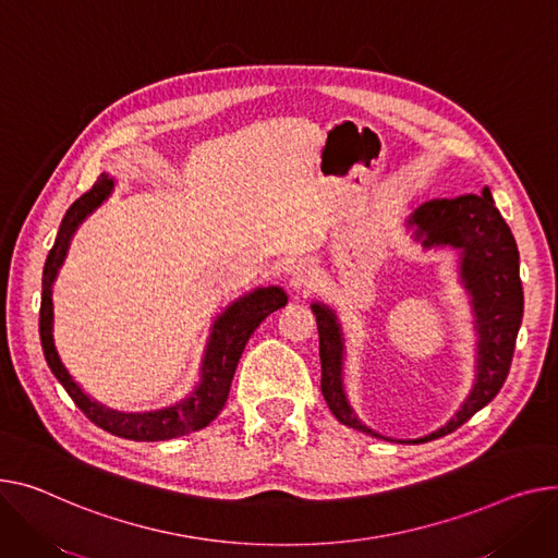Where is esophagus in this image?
Wrapping results in <instances>:
<instances>
[{
	"label": "esophagus",
	"mask_w": 558,
	"mask_h": 558,
	"mask_svg": "<svg viewBox=\"0 0 558 558\" xmlns=\"http://www.w3.org/2000/svg\"><path fill=\"white\" fill-rule=\"evenodd\" d=\"M316 282H318V271L312 265L301 263L293 267V271H291L293 291H310L316 287Z\"/></svg>",
	"instance_id": "esophagus-1"
}]
</instances>
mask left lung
<instances>
[{
	"label": "left lung",
	"mask_w": 558,
	"mask_h": 558,
	"mask_svg": "<svg viewBox=\"0 0 558 558\" xmlns=\"http://www.w3.org/2000/svg\"><path fill=\"white\" fill-rule=\"evenodd\" d=\"M408 227L428 246H453L462 253L460 274L471 293L477 329V377L458 415L437 433L447 435L469 422L502 388L515 348L518 327L523 320V284L518 274L515 240L492 199V191L460 195L453 199H430L422 204ZM320 339V390L331 415L341 424L381 437L363 426L343 392V337L331 310L312 305Z\"/></svg>",
	"instance_id": "8db88e82"
}]
</instances>
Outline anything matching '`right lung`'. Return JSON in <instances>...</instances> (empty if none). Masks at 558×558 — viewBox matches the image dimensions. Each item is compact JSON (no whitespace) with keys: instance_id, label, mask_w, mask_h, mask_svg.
<instances>
[{"instance_id":"add662e5","label":"right lung","mask_w":558,"mask_h":558,"mask_svg":"<svg viewBox=\"0 0 558 558\" xmlns=\"http://www.w3.org/2000/svg\"><path fill=\"white\" fill-rule=\"evenodd\" d=\"M111 189H114V181L109 179V174L102 172L92 189L69 206L66 215L62 217L53 248L47 255L45 271H43V303H40V341H43L45 359L56 379L64 386V390L73 399V403H76L81 411L102 430L117 437L134 439V441H161V439L189 435L193 430L208 426L219 415L221 408H225L235 367L244 352L246 341L251 339V333L257 329L259 323H263L269 314L287 305V295L280 287L255 289L253 293L244 295V299H240L225 314H221L213 325L208 350L202 363V384L189 399L179 401L177 405H170L166 411H157V413L128 415V413L109 411V408L92 401L81 390V386L69 377L56 352L53 333H51V323H53L51 287L66 255L71 235L76 233L81 221L107 199Z\"/></svg>"}]
</instances>
